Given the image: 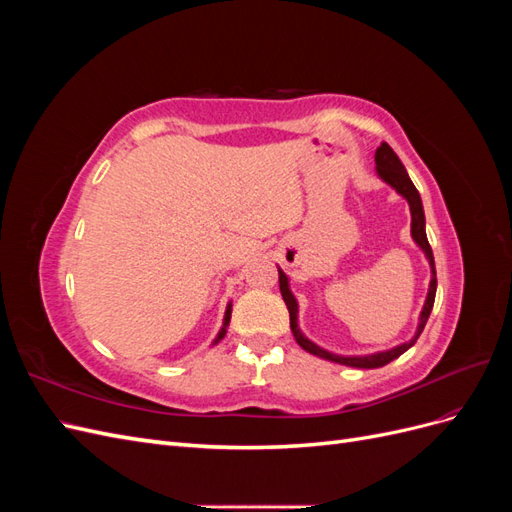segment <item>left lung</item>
<instances>
[{
	"label": "left lung",
	"instance_id": "left-lung-1",
	"mask_svg": "<svg viewBox=\"0 0 512 512\" xmlns=\"http://www.w3.org/2000/svg\"><path fill=\"white\" fill-rule=\"evenodd\" d=\"M376 173L382 181H386L391 185V188L404 196L408 200L410 205V213H412V239L414 243L421 247V250L425 252L427 260H429V267H431V282H429V292H427V299H425V305H423V312H421V318H418V327H416V335L410 339V342L401 344V346H395L391 350H384V352H376V354H365V356H339V354H333L329 350H324L320 346H316L314 342H309V339L299 331V324H297V314H299V305H297V299H294V294L290 292V286H288V277L282 269L280 271V290H282V297H284V303L288 307V314H290V329H292V335L294 339H297V344L307 350L309 354H316L320 356V359H327V361H333V363H339V365H346V367H359V369H376V367H384L386 363L395 361L397 356L404 354L408 348H412L416 344L418 335L423 333L425 324H427V318L431 314V307H433V301H436V288H438V280H436V262H433V252H431V245L427 241V232H425V211H423V203H421V196H418V190L414 188L412 179L408 177L404 164H401V160L397 158V153L382 143L378 149H376Z\"/></svg>",
	"mask_w": 512,
	"mask_h": 512
}]
</instances>
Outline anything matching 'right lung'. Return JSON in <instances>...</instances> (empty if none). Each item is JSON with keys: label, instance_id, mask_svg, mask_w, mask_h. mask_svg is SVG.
Masks as SVG:
<instances>
[{"label": "right lung", "instance_id": "right-lung-1", "mask_svg": "<svg viewBox=\"0 0 512 512\" xmlns=\"http://www.w3.org/2000/svg\"><path fill=\"white\" fill-rule=\"evenodd\" d=\"M230 312H232V305H228V307H226V314H224V327L220 329V333H218V337H215V342H213V344H218L220 339H224V335H226V327H228V322H230Z\"/></svg>", "mask_w": 512, "mask_h": 512}]
</instances>
